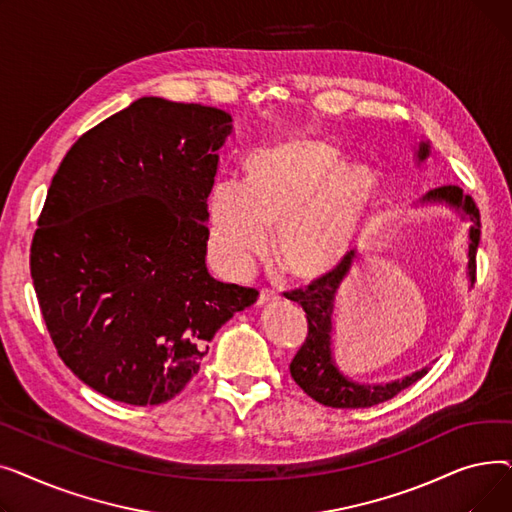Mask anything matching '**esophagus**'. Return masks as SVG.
<instances>
[{"label": "esophagus", "mask_w": 512, "mask_h": 512, "mask_svg": "<svg viewBox=\"0 0 512 512\" xmlns=\"http://www.w3.org/2000/svg\"><path fill=\"white\" fill-rule=\"evenodd\" d=\"M276 299H278V292H276V290H272V288H261V290H259L257 303H259V305H265V303H272V301H276Z\"/></svg>", "instance_id": "1"}]
</instances>
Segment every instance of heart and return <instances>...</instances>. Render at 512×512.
Masks as SVG:
<instances>
[{
    "label": "heart",
    "mask_w": 512,
    "mask_h": 512,
    "mask_svg": "<svg viewBox=\"0 0 512 512\" xmlns=\"http://www.w3.org/2000/svg\"><path fill=\"white\" fill-rule=\"evenodd\" d=\"M338 155L317 141L267 147L245 164V186L220 180L209 199L211 247L232 272H242L280 228L278 257L299 278L330 272L373 201V178L338 170Z\"/></svg>",
    "instance_id": "1"
}]
</instances>
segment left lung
Here are the masks:
<instances>
[{
	"label": "left lung",
	"instance_id": "left-lung-1",
	"mask_svg": "<svg viewBox=\"0 0 512 512\" xmlns=\"http://www.w3.org/2000/svg\"><path fill=\"white\" fill-rule=\"evenodd\" d=\"M425 157H427V143H421L419 159H425ZM423 201H446L452 207L461 209L463 213L469 215L471 220L469 276L471 280H475V267H477L475 257H477L479 236H481V220H479L477 205L469 195H463V188L456 184H444L436 188V191H429L423 197ZM351 263H353V257L344 255L332 272L313 280L305 288H294L290 292H284L286 299L299 303L307 313V338L290 363L292 380L299 384V388L307 396L319 402V405L332 407V409L375 407L380 405V402L394 398L402 390H407L427 373V369H421L413 375H407L405 380H398L392 384L361 386L346 380L344 375L336 369L332 359V348H330L332 313H334V299L338 294V288L346 278L348 270H351Z\"/></svg>",
	"mask_w": 512,
	"mask_h": 512
}]
</instances>
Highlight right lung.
<instances>
[{
    "label": "right lung",
    "mask_w": 512,
    "mask_h": 512,
    "mask_svg": "<svg viewBox=\"0 0 512 512\" xmlns=\"http://www.w3.org/2000/svg\"><path fill=\"white\" fill-rule=\"evenodd\" d=\"M230 114L143 97L80 137L51 178L31 278L60 359L126 405H164L259 297L205 267L207 197Z\"/></svg>",
    "instance_id": "add662e5"
}]
</instances>
